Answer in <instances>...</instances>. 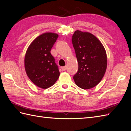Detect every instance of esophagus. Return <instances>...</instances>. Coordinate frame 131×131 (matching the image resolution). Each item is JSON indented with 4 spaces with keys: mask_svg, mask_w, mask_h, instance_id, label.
<instances>
[{
    "mask_svg": "<svg viewBox=\"0 0 131 131\" xmlns=\"http://www.w3.org/2000/svg\"><path fill=\"white\" fill-rule=\"evenodd\" d=\"M66 66H63V67H61V70H62V71H65L66 70Z\"/></svg>",
    "mask_w": 131,
    "mask_h": 131,
    "instance_id": "obj_1",
    "label": "esophagus"
}]
</instances>
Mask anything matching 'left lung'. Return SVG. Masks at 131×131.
<instances>
[{
    "mask_svg": "<svg viewBox=\"0 0 131 131\" xmlns=\"http://www.w3.org/2000/svg\"><path fill=\"white\" fill-rule=\"evenodd\" d=\"M72 43L78 62V70L73 79L79 87L88 90L95 87L104 76L107 56L104 46L93 34L75 31Z\"/></svg>",
    "mask_w": 131,
    "mask_h": 131,
    "instance_id": "obj_1",
    "label": "left lung"
}]
</instances>
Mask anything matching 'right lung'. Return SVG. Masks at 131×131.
<instances>
[{
	"instance_id": "add662e5",
	"label": "right lung",
	"mask_w": 131,
	"mask_h": 131,
	"mask_svg": "<svg viewBox=\"0 0 131 131\" xmlns=\"http://www.w3.org/2000/svg\"><path fill=\"white\" fill-rule=\"evenodd\" d=\"M58 34L46 32L33 40L25 57V69L27 75L38 87L48 88L53 85L60 76L51 50Z\"/></svg>"
}]
</instances>
